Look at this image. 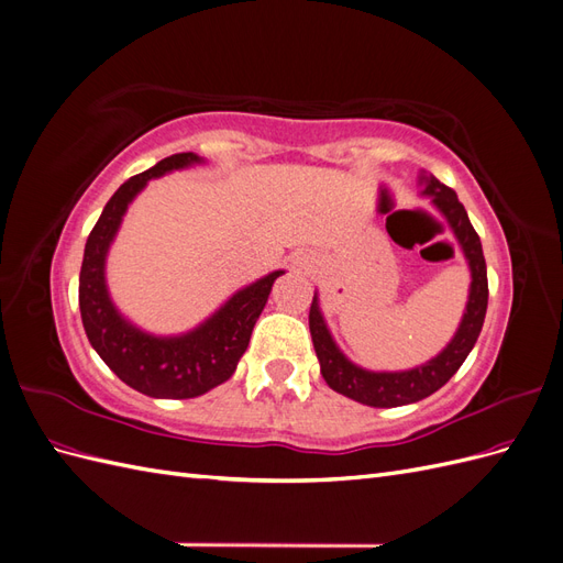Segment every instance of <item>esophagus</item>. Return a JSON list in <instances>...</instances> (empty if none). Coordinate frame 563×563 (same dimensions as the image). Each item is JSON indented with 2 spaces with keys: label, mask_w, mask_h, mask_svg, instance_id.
<instances>
[{
  "label": "esophagus",
  "mask_w": 563,
  "mask_h": 563,
  "mask_svg": "<svg viewBox=\"0 0 563 563\" xmlns=\"http://www.w3.org/2000/svg\"><path fill=\"white\" fill-rule=\"evenodd\" d=\"M305 265H308V263H305V261H298V267H305Z\"/></svg>",
  "instance_id": "34e87169"
}]
</instances>
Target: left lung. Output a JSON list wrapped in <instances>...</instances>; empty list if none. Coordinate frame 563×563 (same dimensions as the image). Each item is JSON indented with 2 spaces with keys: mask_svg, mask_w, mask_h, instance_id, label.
Instances as JSON below:
<instances>
[{
  "mask_svg": "<svg viewBox=\"0 0 563 563\" xmlns=\"http://www.w3.org/2000/svg\"><path fill=\"white\" fill-rule=\"evenodd\" d=\"M418 185H420V195L428 197L432 207L444 216L449 230L453 232L460 251H463V258L470 267V291H467L465 310L446 347L439 354H434L432 360L418 364L413 368L371 371L354 364L350 356L338 347L335 338L331 335L329 323L323 319L321 305H319V291H314L312 308H310V333H312V343H314L323 380H327V385L335 389L338 395L350 397L354 401L373 406V408H395V406L416 404L424 397L434 395L439 387H444L451 380L453 373L467 360L476 338L482 333L484 317H486L488 279H486V261H484L479 234L474 232L465 207L457 201V195L451 190V187L439 183L428 172L418 174Z\"/></svg>",
  "mask_w": 563,
  "mask_h": 563,
  "instance_id": "left-lung-1",
  "label": "left lung"
}]
</instances>
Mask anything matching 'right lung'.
<instances>
[{"label": "right lung", "instance_id": "right-lung-1", "mask_svg": "<svg viewBox=\"0 0 563 563\" xmlns=\"http://www.w3.org/2000/svg\"><path fill=\"white\" fill-rule=\"evenodd\" d=\"M203 162L207 159L195 152H180L129 178L106 203L84 246L79 310L89 343L119 380L155 399L201 397L232 378L249 347L255 321L269 298L272 284L284 275V269L267 272L265 277L234 291L195 329L176 335L150 333L119 312L108 288L106 265L131 201L145 190L152 178Z\"/></svg>", "mask_w": 563, "mask_h": 563}]
</instances>
